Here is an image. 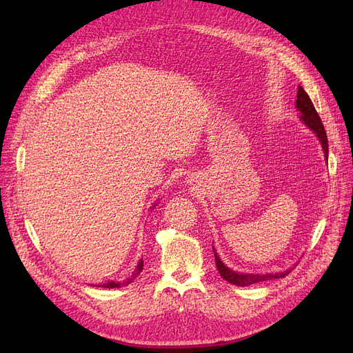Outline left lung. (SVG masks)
Returning <instances> with one entry per match:
<instances>
[{"label": "left lung", "mask_w": 353, "mask_h": 353, "mask_svg": "<svg viewBox=\"0 0 353 353\" xmlns=\"http://www.w3.org/2000/svg\"><path fill=\"white\" fill-rule=\"evenodd\" d=\"M296 108L297 110L301 112V121L309 128V130L314 131L318 137V140L321 141V145H323V152H324V156H325V160H328V140H327V134H325V130H324V125L321 122V117L318 116L314 104L311 101V99H309V95L306 94V91L299 87L297 88V100H296ZM213 253H215V262H216V268L221 274V276L225 281H228L230 284H234V285H240V287H244V285H250V284H256V283H261V281H268V280H274V279H283V276L290 274L292 270H287L284 272H276V274H240V272H236L230 270L228 266L223 265V262L219 259L218 253L215 252V249H213Z\"/></svg>", "instance_id": "8db88e82"}]
</instances>
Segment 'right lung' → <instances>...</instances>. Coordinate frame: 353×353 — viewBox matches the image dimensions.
Returning a JSON list of instances; mask_svg holds the SVG:
<instances>
[{
    "instance_id": "add662e5",
    "label": "right lung",
    "mask_w": 353,
    "mask_h": 353,
    "mask_svg": "<svg viewBox=\"0 0 353 353\" xmlns=\"http://www.w3.org/2000/svg\"><path fill=\"white\" fill-rule=\"evenodd\" d=\"M143 271V261H140L138 262V265H137V270L134 271V274L131 275V276H128V279L125 280V281H122V283H116V281H109V283H104V284H101V287H104V288H117V287H123V285H128V284H131L138 275H140V272ZM100 287V285H99Z\"/></svg>"
}]
</instances>
